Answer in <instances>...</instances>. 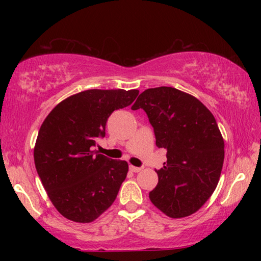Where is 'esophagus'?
I'll return each mask as SVG.
<instances>
[{
	"label": "esophagus",
	"instance_id": "esophagus-1",
	"mask_svg": "<svg viewBox=\"0 0 261 261\" xmlns=\"http://www.w3.org/2000/svg\"><path fill=\"white\" fill-rule=\"evenodd\" d=\"M130 170L132 173H139V171L143 170V168L141 167H135V166H130Z\"/></svg>",
	"mask_w": 261,
	"mask_h": 261
}]
</instances>
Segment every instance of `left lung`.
<instances>
[{
  "mask_svg": "<svg viewBox=\"0 0 261 261\" xmlns=\"http://www.w3.org/2000/svg\"><path fill=\"white\" fill-rule=\"evenodd\" d=\"M131 108L146 112L156 146L167 149L152 204L174 219L196 213L214 192L224 160L213 114L193 95L167 86L145 90Z\"/></svg>",
  "mask_w": 261,
  "mask_h": 261,
  "instance_id": "left-lung-1",
  "label": "left lung"
}]
</instances>
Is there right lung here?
I'll return each mask as SVG.
<instances>
[{
    "label": "right lung",
    "mask_w": 261,
    "mask_h": 261,
    "mask_svg": "<svg viewBox=\"0 0 261 261\" xmlns=\"http://www.w3.org/2000/svg\"><path fill=\"white\" fill-rule=\"evenodd\" d=\"M138 90H87L48 114L34 146V163L59 213L90 223L116 199L129 165L92 151L114 110L134 102Z\"/></svg>",
    "instance_id": "add662e5"
}]
</instances>
